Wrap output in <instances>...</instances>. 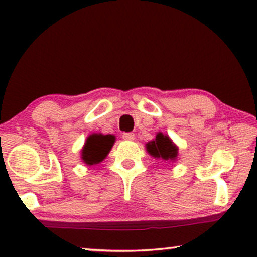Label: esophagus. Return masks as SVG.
Wrapping results in <instances>:
<instances>
[{
    "mask_svg": "<svg viewBox=\"0 0 257 257\" xmlns=\"http://www.w3.org/2000/svg\"><path fill=\"white\" fill-rule=\"evenodd\" d=\"M122 139H125V140H135V133H132V132L122 133Z\"/></svg>",
    "mask_w": 257,
    "mask_h": 257,
    "instance_id": "esophagus-1",
    "label": "esophagus"
}]
</instances>
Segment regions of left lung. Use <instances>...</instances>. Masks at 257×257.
I'll use <instances>...</instances> for the list:
<instances>
[{"mask_svg": "<svg viewBox=\"0 0 257 257\" xmlns=\"http://www.w3.org/2000/svg\"><path fill=\"white\" fill-rule=\"evenodd\" d=\"M147 151L154 158H161L164 160H174L178 156V149L173 145L170 137L158 133L156 140L146 145Z\"/></svg>", "mask_w": 257, "mask_h": 257, "instance_id": "obj_1", "label": "left lung"}]
</instances>
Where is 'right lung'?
Instances as JSON below:
<instances>
[{"mask_svg": "<svg viewBox=\"0 0 257 257\" xmlns=\"http://www.w3.org/2000/svg\"><path fill=\"white\" fill-rule=\"evenodd\" d=\"M114 143L112 135H91L82 150V159L86 165H94L105 159Z\"/></svg>", "mask_w": 257, "mask_h": 257, "instance_id": "right-lung-1", "label": "right lung"}]
</instances>
